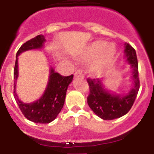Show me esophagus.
<instances>
[{"mask_svg":"<svg viewBox=\"0 0 154 154\" xmlns=\"http://www.w3.org/2000/svg\"><path fill=\"white\" fill-rule=\"evenodd\" d=\"M75 77H80V78H84L83 72L82 69H78L75 72Z\"/></svg>","mask_w":154,"mask_h":154,"instance_id":"1","label":"esophagus"}]
</instances>
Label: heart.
<instances>
[{
    "label": "heart",
    "instance_id": "1",
    "mask_svg": "<svg viewBox=\"0 0 154 154\" xmlns=\"http://www.w3.org/2000/svg\"><path fill=\"white\" fill-rule=\"evenodd\" d=\"M116 55V48L114 45H106V42L103 40H97L92 42L87 48L86 56L88 58L97 56V58L91 67V72L96 75L104 72L112 65Z\"/></svg>",
    "mask_w": 154,
    "mask_h": 154
}]
</instances>
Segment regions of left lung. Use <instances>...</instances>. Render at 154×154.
<instances>
[{"label":"left lung","instance_id":"obj_1","mask_svg":"<svg viewBox=\"0 0 154 154\" xmlns=\"http://www.w3.org/2000/svg\"><path fill=\"white\" fill-rule=\"evenodd\" d=\"M126 60L132 68V77L134 86L126 95L111 94L104 89L102 81L99 79H87L89 94L87 103L91 109L99 117L105 120L117 119L126 115L133 106L140 89V79L138 72V62L135 49L130 44H125Z\"/></svg>","mask_w":154,"mask_h":154}]
</instances>
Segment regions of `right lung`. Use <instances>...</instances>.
I'll return each instance as SVG.
<instances>
[{"label":"right lung","instance_id":"right-lung-1","mask_svg":"<svg viewBox=\"0 0 154 154\" xmlns=\"http://www.w3.org/2000/svg\"><path fill=\"white\" fill-rule=\"evenodd\" d=\"M45 42L44 35H39L24 43L17 52L14 69V96L16 102L23 115L30 121L38 123H49L57 117L65 103L68 86L73 79V75L63 76L59 73L55 72L51 69L47 88L38 100L31 103H24L17 98L15 92L16 80L18 75L17 56L23 51L41 48L43 47Z\"/></svg>","mask_w":154,"mask_h":154}]
</instances>
